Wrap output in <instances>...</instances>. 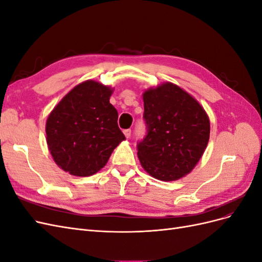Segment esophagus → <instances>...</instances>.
Wrapping results in <instances>:
<instances>
[{
  "mask_svg": "<svg viewBox=\"0 0 262 262\" xmlns=\"http://www.w3.org/2000/svg\"><path fill=\"white\" fill-rule=\"evenodd\" d=\"M123 133H124L125 138H130V136H131V130H130V129H126V130L123 131Z\"/></svg>",
  "mask_w": 262,
  "mask_h": 262,
  "instance_id": "1",
  "label": "esophagus"
}]
</instances>
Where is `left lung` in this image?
<instances>
[{"instance_id": "left-lung-1", "label": "left lung", "mask_w": 262, "mask_h": 262, "mask_svg": "<svg viewBox=\"0 0 262 262\" xmlns=\"http://www.w3.org/2000/svg\"><path fill=\"white\" fill-rule=\"evenodd\" d=\"M146 136L138 156L150 176L172 181L191 171L207 148L210 120L191 95L172 83L143 94Z\"/></svg>"}]
</instances>
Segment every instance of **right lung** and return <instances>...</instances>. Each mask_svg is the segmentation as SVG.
Segmentation results:
<instances>
[{
	"mask_svg": "<svg viewBox=\"0 0 262 262\" xmlns=\"http://www.w3.org/2000/svg\"><path fill=\"white\" fill-rule=\"evenodd\" d=\"M113 90L85 81L70 91L47 119L46 134L53 160L73 176L87 177L107 164L124 134L110 104Z\"/></svg>",
	"mask_w": 262,
	"mask_h": 262,
	"instance_id": "1",
	"label": "right lung"
}]
</instances>
